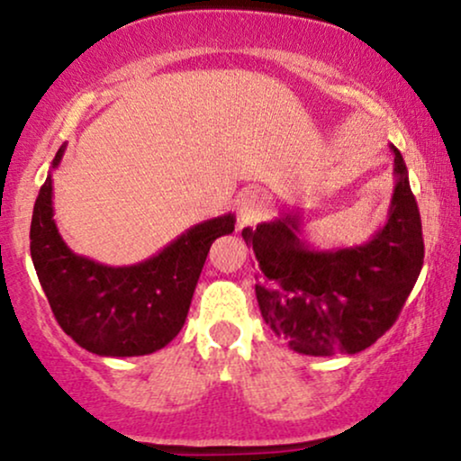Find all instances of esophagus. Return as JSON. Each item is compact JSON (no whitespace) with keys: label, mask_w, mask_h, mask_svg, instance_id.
I'll list each match as a JSON object with an SVG mask.
<instances>
[{"label":"esophagus","mask_w":461,"mask_h":461,"mask_svg":"<svg viewBox=\"0 0 461 461\" xmlns=\"http://www.w3.org/2000/svg\"><path fill=\"white\" fill-rule=\"evenodd\" d=\"M264 210H267V197L260 190H245L238 197V227H247L260 221Z\"/></svg>","instance_id":"34e87169"}]
</instances>
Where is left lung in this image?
<instances>
[{"label": "left lung", "instance_id": "left-lung-1", "mask_svg": "<svg viewBox=\"0 0 461 461\" xmlns=\"http://www.w3.org/2000/svg\"><path fill=\"white\" fill-rule=\"evenodd\" d=\"M393 153L388 221L364 245L310 247L301 216L293 212L242 230L260 264L262 319L293 351L314 357L359 353L399 319L420 275L425 245L403 156L396 147Z\"/></svg>", "mask_w": 461, "mask_h": 461}]
</instances>
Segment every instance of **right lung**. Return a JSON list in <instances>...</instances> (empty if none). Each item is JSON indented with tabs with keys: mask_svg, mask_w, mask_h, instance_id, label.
I'll return each instance as SVG.
<instances>
[{
	"mask_svg": "<svg viewBox=\"0 0 461 461\" xmlns=\"http://www.w3.org/2000/svg\"><path fill=\"white\" fill-rule=\"evenodd\" d=\"M65 145L51 168L60 164ZM51 173L41 186L30 227V253L58 325L79 347L105 357L149 356L177 336L194 285L216 238L234 231L236 216L203 221L149 260L108 267L73 253L54 221Z\"/></svg>",
	"mask_w": 461,
	"mask_h": 461,
	"instance_id": "add662e5",
	"label": "right lung"
}]
</instances>
